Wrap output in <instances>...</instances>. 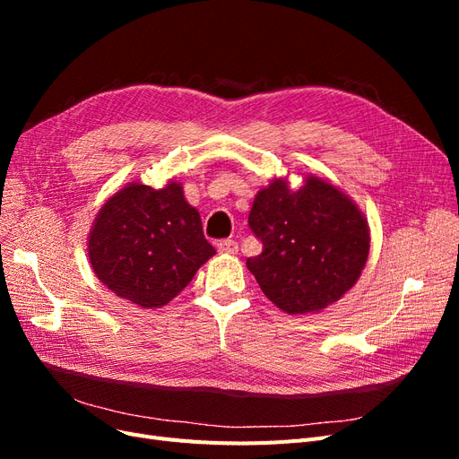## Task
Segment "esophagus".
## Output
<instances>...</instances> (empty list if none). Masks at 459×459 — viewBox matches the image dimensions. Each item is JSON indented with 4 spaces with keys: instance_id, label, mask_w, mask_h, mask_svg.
<instances>
[{
    "instance_id": "obj_1",
    "label": "esophagus",
    "mask_w": 459,
    "mask_h": 459,
    "mask_svg": "<svg viewBox=\"0 0 459 459\" xmlns=\"http://www.w3.org/2000/svg\"><path fill=\"white\" fill-rule=\"evenodd\" d=\"M216 248H218V253H221V255H235V253L239 251L238 243H235L233 239H224V241H220V243L216 245Z\"/></svg>"
}]
</instances>
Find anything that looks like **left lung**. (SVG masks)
Instances as JSON below:
<instances>
[{
	"label": "left lung",
	"instance_id": "1",
	"mask_svg": "<svg viewBox=\"0 0 459 459\" xmlns=\"http://www.w3.org/2000/svg\"><path fill=\"white\" fill-rule=\"evenodd\" d=\"M262 253L247 258L262 293L287 314H317L354 287L369 256L368 218L337 186L314 174L290 189L262 187L248 214Z\"/></svg>",
	"mask_w": 459,
	"mask_h": 459
}]
</instances>
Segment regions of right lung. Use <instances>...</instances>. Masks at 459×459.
<instances>
[{"instance_id": "1", "label": "right lung", "mask_w": 459, "mask_h": 459, "mask_svg": "<svg viewBox=\"0 0 459 459\" xmlns=\"http://www.w3.org/2000/svg\"><path fill=\"white\" fill-rule=\"evenodd\" d=\"M214 255L199 211L174 179L160 189L124 186L100 208L88 238L97 280L140 308L169 304Z\"/></svg>"}]
</instances>
